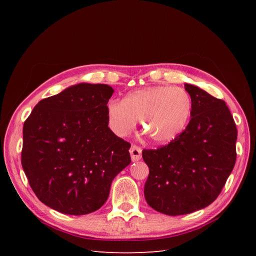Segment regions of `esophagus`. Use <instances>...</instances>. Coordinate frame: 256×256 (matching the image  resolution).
Listing matches in <instances>:
<instances>
[{"label":"esophagus","mask_w":256,"mask_h":256,"mask_svg":"<svg viewBox=\"0 0 256 256\" xmlns=\"http://www.w3.org/2000/svg\"><path fill=\"white\" fill-rule=\"evenodd\" d=\"M130 156L132 161H138L142 158V150L141 147H138L136 145H132L130 148Z\"/></svg>","instance_id":"34e87169"}]
</instances>
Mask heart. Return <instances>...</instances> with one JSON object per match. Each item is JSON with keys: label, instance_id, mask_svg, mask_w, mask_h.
Returning a JSON list of instances; mask_svg holds the SVG:
<instances>
[{"label": "heart", "instance_id": "heart-1", "mask_svg": "<svg viewBox=\"0 0 256 256\" xmlns=\"http://www.w3.org/2000/svg\"><path fill=\"white\" fill-rule=\"evenodd\" d=\"M192 112L188 92L182 88L154 85L129 92L122 100H110L106 114L111 129L126 136L141 120L144 132L156 143H168L187 127Z\"/></svg>", "mask_w": 256, "mask_h": 256}]
</instances>
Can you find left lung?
Masks as SVG:
<instances>
[{"mask_svg":"<svg viewBox=\"0 0 256 256\" xmlns=\"http://www.w3.org/2000/svg\"><path fill=\"white\" fill-rule=\"evenodd\" d=\"M191 120L168 145L144 150L150 168L147 204L168 216L187 214L218 198L236 162L237 128L226 104L192 84Z\"/></svg>","mask_w":256,"mask_h":256,"instance_id":"obj_1","label":"left lung"}]
</instances>
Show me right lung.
Masks as SVG:
<instances>
[{
	"label": "right lung",
	"instance_id": "1",
	"mask_svg": "<svg viewBox=\"0 0 256 256\" xmlns=\"http://www.w3.org/2000/svg\"><path fill=\"white\" fill-rule=\"evenodd\" d=\"M114 90L79 83L40 100L23 125L21 164L40 202L62 214L96 212L130 164V143L109 128Z\"/></svg>",
	"mask_w": 256,
	"mask_h": 256
}]
</instances>
